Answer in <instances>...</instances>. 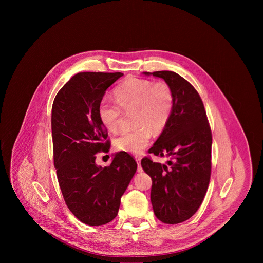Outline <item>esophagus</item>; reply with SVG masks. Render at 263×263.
I'll return each instance as SVG.
<instances>
[{
  "label": "esophagus",
  "mask_w": 263,
  "mask_h": 263,
  "mask_svg": "<svg viewBox=\"0 0 263 263\" xmlns=\"http://www.w3.org/2000/svg\"><path fill=\"white\" fill-rule=\"evenodd\" d=\"M135 160H136V162H137V170H138V172H141V171H142V168H141V165H140V161H141V158H140L139 156H136V157H135Z\"/></svg>",
  "instance_id": "obj_1"
}]
</instances>
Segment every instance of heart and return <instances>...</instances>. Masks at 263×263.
<instances>
[{
  "mask_svg": "<svg viewBox=\"0 0 263 263\" xmlns=\"http://www.w3.org/2000/svg\"><path fill=\"white\" fill-rule=\"evenodd\" d=\"M116 102L103 99L98 107L102 125L110 132L120 126L124 110L134 111V131L124 132L115 139L119 151L140 154L149 143L152 131L159 133L167 126L175 106V95L165 81L130 77L115 89Z\"/></svg>",
  "mask_w": 263,
  "mask_h": 263,
  "instance_id": "heart-1",
  "label": "heart"
}]
</instances>
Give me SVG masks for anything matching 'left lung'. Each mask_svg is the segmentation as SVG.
<instances>
[{
  "mask_svg": "<svg viewBox=\"0 0 263 263\" xmlns=\"http://www.w3.org/2000/svg\"><path fill=\"white\" fill-rule=\"evenodd\" d=\"M162 78L175 95L172 118L149 154L168 157L166 164L143 157L141 166L152 178L151 202L164 223L191 218L200 208L211 175L212 134L203 101L197 89L180 74L160 70L144 72Z\"/></svg>",
  "mask_w": 263,
  "mask_h": 263,
  "instance_id": "8db88e82",
  "label": "left lung"
}]
</instances>
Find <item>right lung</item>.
<instances>
[{"label":"right lung","mask_w":263,"mask_h":263,"mask_svg":"<svg viewBox=\"0 0 263 263\" xmlns=\"http://www.w3.org/2000/svg\"><path fill=\"white\" fill-rule=\"evenodd\" d=\"M124 73L83 71L74 74L56 95L52 106L53 157L64 202L89 226L114 219L137 163L127 152L116 154L109 166L96 164L108 153L110 139L98 116L106 89Z\"/></svg>","instance_id":"1"}]
</instances>
